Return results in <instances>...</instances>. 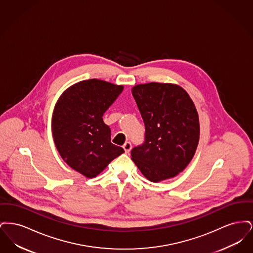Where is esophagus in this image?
I'll return each mask as SVG.
<instances>
[{
    "mask_svg": "<svg viewBox=\"0 0 253 253\" xmlns=\"http://www.w3.org/2000/svg\"><path fill=\"white\" fill-rule=\"evenodd\" d=\"M123 149H124L125 153H127V154H128V153L131 151V149H132V144H131V142H129V141L125 142L124 145H123Z\"/></svg>",
    "mask_w": 253,
    "mask_h": 253,
    "instance_id": "obj_1",
    "label": "esophagus"
}]
</instances>
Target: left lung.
I'll return each mask as SVG.
<instances>
[{"label":"left lung","instance_id":"obj_1","mask_svg":"<svg viewBox=\"0 0 253 253\" xmlns=\"http://www.w3.org/2000/svg\"><path fill=\"white\" fill-rule=\"evenodd\" d=\"M145 124L143 144L132 148V161L148 180L176 176L193 159L199 141V119L192 98L179 85L133 86Z\"/></svg>","mask_w":253,"mask_h":253}]
</instances>
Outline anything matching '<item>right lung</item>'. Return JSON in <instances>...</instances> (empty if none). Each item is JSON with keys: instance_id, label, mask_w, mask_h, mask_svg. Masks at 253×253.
<instances>
[{"instance_id": "right-lung-1", "label": "right lung", "mask_w": 253, "mask_h": 253, "mask_svg": "<svg viewBox=\"0 0 253 253\" xmlns=\"http://www.w3.org/2000/svg\"><path fill=\"white\" fill-rule=\"evenodd\" d=\"M123 90L100 80L80 82L66 89L52 116V133L61 158L88 178L99 174L124 150L111 142L102 116Z\"/></svg>"}]
</instances>
